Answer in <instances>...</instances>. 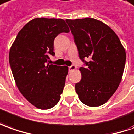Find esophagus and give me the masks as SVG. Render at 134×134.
Here are the masks:
<instances>
[{
	"instance_id": "34e87169",
	"label": "esophagus",
	"mask_w": 134,
	"mask_h": 134,
	"mask_svg": "<svg viewBox=\"0 0 134 134\" xmlns=\"http://www.w3.org/2000/svg\"><path fill=\"white\" fill-rule=\"evenodd\" d=\"M76 65H72L71 66H69V72H71V71H74L75 69H76Z\"/></svg>"
}]
</instances>
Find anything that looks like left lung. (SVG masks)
<instances>
[{
  "label": "left lung",
  "mask_w": 134,
  "mask_h": 134,
  "mask_svg": "<svg viewBox=\"0 0 134 134\" xmlns=\"http://www.w3.org/2000/svg\"><path fill=\"white\" fill-rule=\"evenodd\" d=\"M74 35L79 58L86 68L79 71L82 79L75 85L79 100L88 107L104 104L121 82L126 54L117 34L100 20L87 17L66 19ZM88 58L90 61H84Z\"/></svg>",
  "instance_id": "obj_1"
}]
</instances>
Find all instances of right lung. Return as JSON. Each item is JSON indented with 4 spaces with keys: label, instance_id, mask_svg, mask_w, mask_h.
Listing matches in <instances>:
<instances>
[{
    "label": "right lung",
    "instance_id": "right-lung-1",
    "mask_svg": "<svg viewBox=\"0 0 134 134\" xmlns=\"http://www.w3.org/2000/svg\"><path fill=\"white\" fill-rule=\"evenodd\" d=\"M68 32L63 19L38 17L19 30L11 47L9 63L16 86L38 109H51L60 99L69 68L47 62L55 55V37Z\"/></svg>",
    "mask_w": 134,
    "mask_h": 134
}]
</instances>
